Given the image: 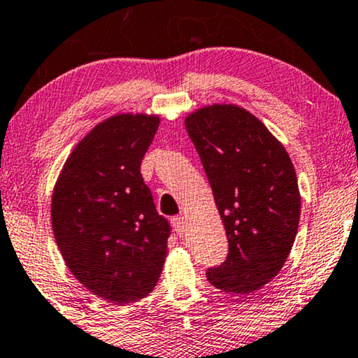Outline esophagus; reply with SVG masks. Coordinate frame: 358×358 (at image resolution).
Wrapping results in <instances>:
<instances>
[{
	"label": "esophagus",
	"mask_w": 358,
	"mask_h": 358,
	"mask_svg": "<svg viewBox=\"0 0 358 358\" xmlns=\"http://www.w3.org/2000/svg\"><path fill=\"white\" fill-rule=\"evenodd\" d=\"M172 224H173V229H175V231H177V234L181 236L186 231V222H185V219L183 217H173L172 219Z\"/></svg>",
	"instance_id": "obj_1"
}]
</instances>
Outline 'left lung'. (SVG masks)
<instances>
[{"mask_svg":"<svg viewBox=\"0 0 358 358\" xmlns=\"http://www.w3.org/2000/svg\"><path fill=\"white\" fill-rule=\"evenodd\" d=\"M185 127L229 238L227 259L208 269V280L235 294L258 290L279 274L299 230L300 193L289 154L236 105L199 108Z\"/></svg>","mask_w":358,"mask_h":358,"instance_id":"left-lung-1","label":"left lung"}]
</instances>
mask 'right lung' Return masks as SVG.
<instances>
[{"label": "right lung", "mask_w": 358, "mask_h": 358, "mask_svg": "<svg viewBox=\"0 0 358 358\" xmlns=\"http://www.w3.org/2000/svg\"><path fill=\"white\" fill-rule=\"evenodd\" d=\"M159 123L143 113L99 123L69 154L53 189L52 227L64 263L115 305L148 296L167 256L170 224L141 175Z\"/></svg>", "instance_id": "obj_1"}]
</instances>
